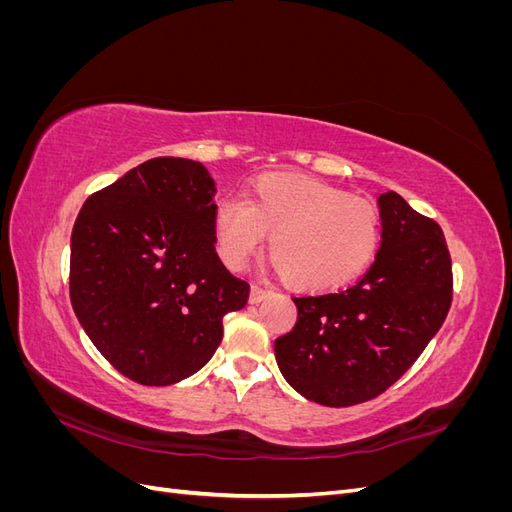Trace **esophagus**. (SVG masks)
<instances>
[{
  "mask_svg": "<svg viewBox=\"0 0 512 512\" xmlns=\"http://www.w3.org/2000/svg\"><path fill=\"white\" fill-rule=\"evenodd\" d=\"M271 294H273V290H271V288L254 284V286H252V290H250V303H260V301H265L267 297H271Z\"/></svg>",
  "mask_w": 512,
  "mask_h": 512,
  "instance_id": "34e87169",
  "label": "esophagus"
}]
</instances>
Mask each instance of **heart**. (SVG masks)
<instances>
[{
  "label": "heart",
  "mask_w": 512,
  "mask_h": 512,
  "mask_svg": "<svg viewBox=\"0 0 512 512\" xmlns=\"http://www.w3.org/2000/svg\"><path fill=\"white\" fill-rule=\"evenodd\" d=\"M218 254L243 269L271 235L269 254L284 280L301 290H333L363 275L382 243L374 203L309 177L265 175L243 198H224L213 213Z\"/></svg>",
  "instance_id": "b5f03b06"
}]
</instances>
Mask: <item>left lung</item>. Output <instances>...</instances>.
I'll return each mask as SVG.
<instances>
[{
    "label": "left lung",
    "instance_id": "left-lung-1",
    "mask_svg": "<svg viewBox=\"0 0 512 512\" xmlns=\"http://www.w3.org/2000/svg\"><path fill=\"white\" fill-rule=\"evenodd\" d=\"M382 243L359 282L301 294L294 329L275 339L282 376L305 399L348 408L382 395L421 356L453 301V267L438 222L397 192L378 198Z\"/></svg>",
    "mask_w": 512,
    "mask_h": 512
}]
</instances>
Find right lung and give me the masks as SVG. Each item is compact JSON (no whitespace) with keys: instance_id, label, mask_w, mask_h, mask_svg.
Listing matches in <instances>:
<instances>
[{"instance_id":"obj_1","label":"right lung","mask_w":512,"mask_h":512,"mask_svg":"<svg viewBox=\"0 0 512 512\" xmlns=\"http://www.w3.org/2000/svg\"><path fill=\"white\" fill-rule=\"evenodd\" d=\"M215 183L185 158H153L91 194L72 228L70 301L119 374L168 386L207 365L222 318L250 284L215 252Z\"/></svg>"}]
</instances>
